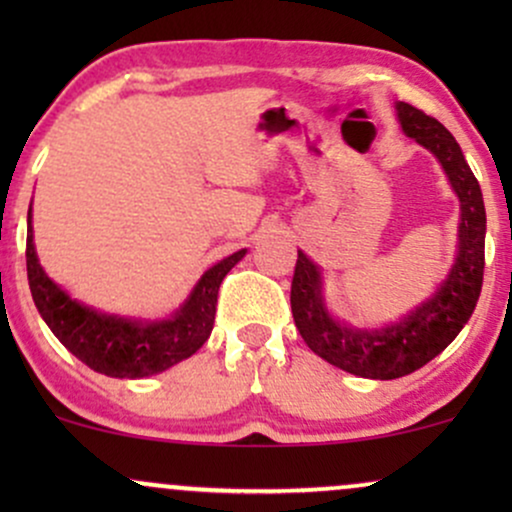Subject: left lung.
Instances as JSON below:
<instances>
[{
	"mask_svg": "<svg viewBox=\"0 0 512 512\" xmlns=\"http://www.w3.org/2000/svg\"><path fill=\"white\" fill-rule=\"evenodd\" d=\"M395 110L402 132L438 158L460 199L457 255L448 276L407 315L370 330L344 325L327 310L322 272L303 250H298L291 281L293 320L305 344L332 366L370 380L402 378L436 358L472 317L484 281V197L460 144L424 110L409 103H397Z\"/></svg>",
	"mask_w": 512,
	"mask_h": 512,
	"instance_id": "left-lung-1",
	"label": "left lung"
}]
</instances>
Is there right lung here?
Wrapping results in <instances>:
<instances>
[{"mask_svg":"<svg viewBox=\"0 0 512 512\" xmlns=\"http://www.w3.org/2000/svg\"><path fill=\"white\" fill-rule=\"evenodd\" d=\"M31 219L33 214L28 209L26 267L35 308L52 334L81 363L110 378H149L202 349L214 330L216 298L223 276L248 252L238 250L209 267L190 291L187 301L166 320H137V317L101 313L62 291L40 267Z\"/></svg>","mask_w":512,"mask_h":512,"instance_id":"1","label":"right lung"}]
</instances>
